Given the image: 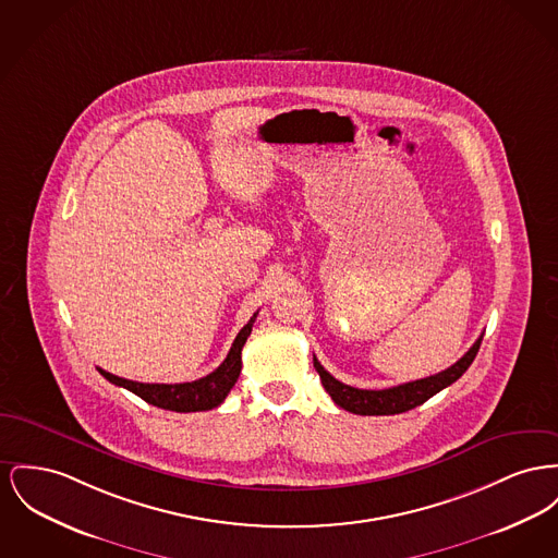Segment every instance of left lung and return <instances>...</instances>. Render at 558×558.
Here are the masks:
<instances>
[{"label":"left lung","instance_id":"left-lung-1","mask_svg":"<svg viewBox=\"0 0 558 558\" xmlns=\"http://www.w3.org/2000/svg\"><path fill=\"white\" fill-rule=\"evenodd\" d=\"M483 337H478L474 341V345L459 359L453 366L445 368L442 373L429 375L417 381H409L402 386H393L388 390H359L352 386H345L341 381H337L325 366L314 356V366L320 375V381L325 386L328 396L335 400L337 407L356 413V415H396V413H404L411 411L420 404H424L427 398H432L434 393L445 390L447 386H451L453 381H458L459 377L468 371V366L476 359L478 348H481Z\"/></svg>","mask_w":558,"mask_h":558}]
</instances>
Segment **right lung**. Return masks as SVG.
Segmentation results:
<instances>
[{
	"instance_id": "obj_1",
	"label": "right lung",
	"mask_w": 558,
	"mask_h": 558,
	"mask_svg": "<svg viewBox=\"0 0 558 558\" xmlns=\"http://www.w3.org/2000/svg\"><path fill=\"white\" fill-rule=\"evenodd\" d=\"M259 312L253 314V318L248 320V325L238 332V337L231 343L230 354L228 359L221 362L210 375L196 379V381H187V384H141V381H131L118 375H111L107 371L99 368L100 375L120 386L126 388L132 393H136L138 398H143L145 402L160 407L166 411H177V413H194V411H208L219 407L226 396L230 393L231 388L235 386L240 371H242V348L253 330L255 318Z\"/></svg>"
}]
</instances>
